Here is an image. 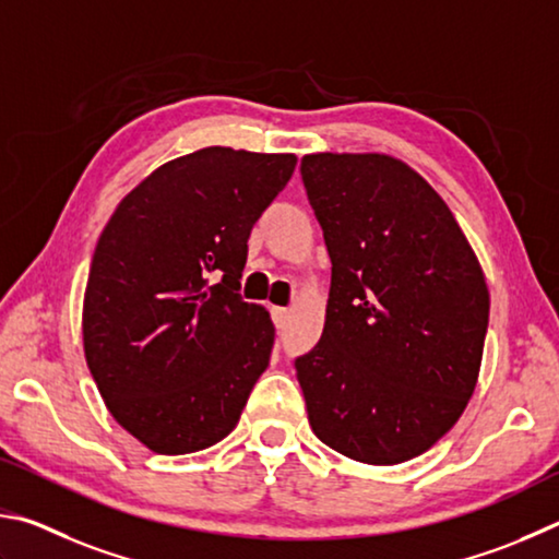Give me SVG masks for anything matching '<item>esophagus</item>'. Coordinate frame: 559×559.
I'll return each mask as SVG.
<instances>
[{
    "label": "esophagus",
    "instance_id": "1",
    "mask_svg": "<svg viewBox=\"0 0 559 559\" xmlns=\"http://www.w3.org/2000/svg\"><path fill=\"white\" fill-rule=\"evenodd\" d=\"M287 319H289V311H287V309H282V307H272V321H274V326L282 329V326L287 324Z\"/></svg>",
    "mask_w": 559,
    "mask_h": 559
}]
</instances>
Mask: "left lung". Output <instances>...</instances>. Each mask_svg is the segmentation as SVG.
<instances>
[{
	"instance_id": "left-lung-1",
	"label": "left lung",
	"mask_w": 559,
	"mask_h": 559,
	"mask_svg": "<svg viewBox=\"0 0 559 559\" xmlns=\"http://www.w3.org/2000/svg\"><path fill=\"white\" fill-rule=\"evenodd\" d=\"M301 179L331 258L324 331L295 364L309 425L354 462L403 464L474 395L484 270L442 195L403 159L317 152Z\"/></svg>"
}]
</instances>
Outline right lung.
<instances>
[{"label": "right lung", "mask_w": 559, "mask_h": 559, "mask_svg": "<svg viewBox=\"0 0 559 559\" xmlns=\"http://www.w3.org/2000/svg\"><path fill=\"white\" fill-rule=\"evenodd\" d=\"M295 154L205 146L162 164L100 233L83 350L115 423L154 454L218 444L270 364L274 326L238 295L254 221Z\"/></svg>", "instance_id": "right-lung-1"}]
</instances>
